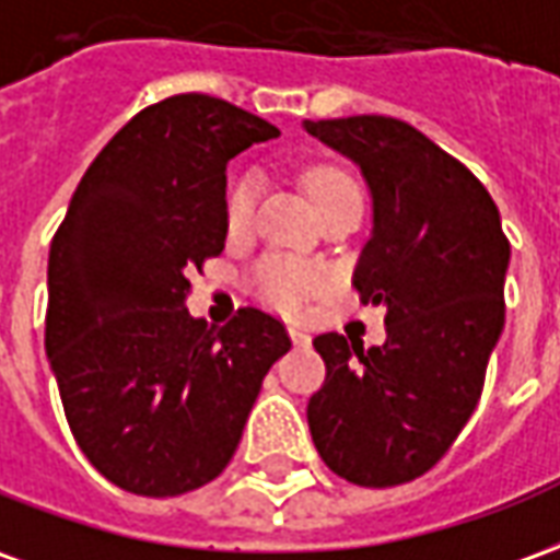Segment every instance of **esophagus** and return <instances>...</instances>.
Segmentation results:
<instances>
[{"mask_svg":"<svg viewBox=\"0 0 560 560\" xmlns=\"http://www.w3.org/2000/svg\"><path fill=\"white\" fill-rule=\"evenodd\" d=\"M287 331H289V338H292V345H299V347L311 345V335H307L304 329H299V326H289Z\"/></svg>","mask_w":560,"mask_h":560,"instance_id":"1","label":"esophagus"}]
</instances>
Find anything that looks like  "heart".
Here are the masks:
<instances>
[{"mask_svg": "<svg viewBox=\"0 0 560 560\" xmlns=\"http://www.w3.org/2000/svg\"><path fill=\"white\" fill-rule=\"evenodd\" d=\"M304 191H307V198L314 200L317 210L329 207L335 200L360 195L357 183L347 176L345 170L338 167L311 170L304 176ZM256 200L258 176L246 173V176H241L237 183L231 185L229 200H225V219H229L231 231H243L249 225L253 210H256ZM256 283L261 289V295L277 304V307H299L311 292H317L323 287V271L314 268V265H307V261H299V258L273 256L258 265Z\"/></svg>", "mask_w": 560, "mask_h": 560, "instance_id": "b5f03b06", "label": "heart"}]
</instances>
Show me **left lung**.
Instances as JSON below:
<instances>
[{"label":"left lung","mask_w":560,"mask_h":560,"mask_svg":"<svg viewBox=\"0 0 560 560\" xmlns=\"http://www.w3.org/2000/svg\"><path fill=\"white\" fill-rule=\"evenodd\" d=\"M360 167L372 237L353 287L387 311V341L314 338L326 384L307 402L323 464L362 488L433 469L472 418L506 323L509 241L488 188L420 130L387 115L304 121Z\"/></svg>","instance_id":"left-lung-1"}]
</instances>
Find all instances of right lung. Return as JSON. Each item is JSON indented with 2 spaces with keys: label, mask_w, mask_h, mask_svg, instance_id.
Instances as JSON below:
<instances>
[{
  "label": "right lung",
  "mask_w": 560,
  "mask_h": 560,
  "mask_svg": "<svg viewBox=\"0 0 560 560\" xmlns=\"http://www.w3.org/2000/svg\"><path fill=\"white\" fill-rule=\"evenodd\" d=\"M273 137L219 96H167L106 142L54 234L45 350L79 448L125 491L213 481L292 347L258 307L222 329L185 307L188 277L225 249L229 161Z\"/></svg>",
  "instance_id": "right-lung-1"
}]
</instances>
